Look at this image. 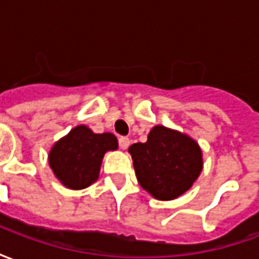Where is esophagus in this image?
I'll list each match as a JSON object with an SVG mask.
<instances>
[{
  "instance_id": "obj_1",
  "label": "esophagus",
  "mask_w": 259,
  "mask_h": 259,
  "mask_svg": "<svg viewBox=\"0 0 259 259\" xmlns=\"http://www.w3.org/2000/svg\"><path fill=\"white\" fill-rule=\"evenodd\" d=\"M118 141H119V147H120L122 150H126L130 144L129 139H127V137H123V136H122V137H119Z\"/></svg>"
}]
</instances>
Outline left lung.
I'll return each instance as SVG.
<instances>
[{
    "label": "left lung",
    "instance_id": "1",
    "mask_svg": "<svg viewBox=\"0 0 259 259\" xmlns=\"http://www.w3.org/2000/svg\"><path fill=\"white\" fill-rule=\"evenodd\" d=\"M140 186L158 200H174L190 189L202 169V154L189 136L155 126L146 143L130 146Z\"/></svg>",
    "mask_w": 259,
    "mask_h": 259
}]
</instances>
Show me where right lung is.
<instances>
[{
    "label": "right lung",
    "mask_w": 259,
    "mask_h": 259,
    "mask_svg": "<svg viewBox=\"0 0 259 259\" xmlns=\"http://www.w3.org/2000/svg\"><path fill=\"white\" fill-rule=\"evenodd\" d=\"M116 148L118 140L113 135H97L80 124L55 143L48 161L55 176L66 187L80 190L98 179L104 154Z\"/></svg>",
    "instance_id": "1"
}]
</instances>
